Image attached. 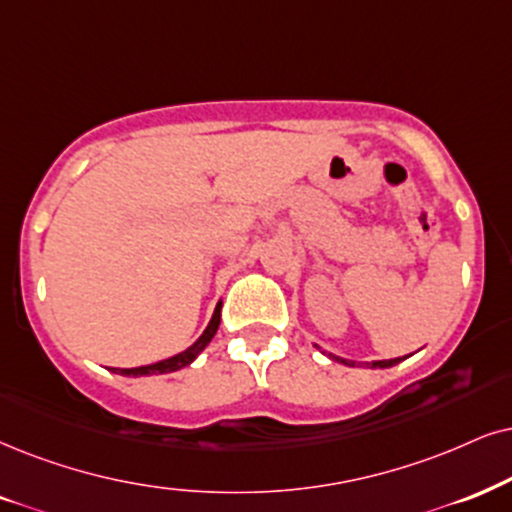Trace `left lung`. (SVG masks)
<instances>
[{"label": "left lung", "mask_w": 512, "mask_h": 512, "mask_svg": "<svg viewBox=\"0 0 512 512\" xmlns=\"http://www.w3.org/2000/svg\"><path fill=\"white\" fill-rule=\"evenodd\" d=\"M328 357L331 359H335V361H340V364H347V366H354L352 361H345V359H340V357H333V354H328ZM401 359H390V361H373V368H390V366H394V364H399Z\"/></svg>", "instance_id": "1"}]
</instances>
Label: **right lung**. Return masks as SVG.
<instances>
[{"label":"right lung","instance_id":"obj_1","mask_svg":"<svg viewBox=\"0 0 512 512\" xmlns=\"http://www.w3.org/2000/svg\"><path fill=\"white\" fill-rule=\"evenodd\" d=\"M219 319H222V307L217 304L215 314H212V321L210 326L205 328V333L200 335V338L193 342V345L189 349H184V352L174 354V357L165 359V361H158V364H151V366H139V368H113V373H120V375H158V373H172V371H179V368L189 366L193 359L198 357L200 352H203L205 347H208V342L215 338L217 328H219Z\"/></svg>","mask_w":512,"mask_h":512}]
</instances>
